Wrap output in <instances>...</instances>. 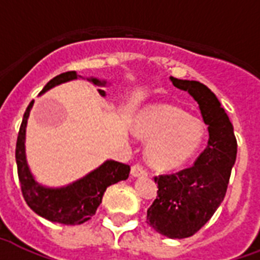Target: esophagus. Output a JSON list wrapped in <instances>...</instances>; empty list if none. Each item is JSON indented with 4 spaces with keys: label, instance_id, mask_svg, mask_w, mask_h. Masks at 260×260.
I'll list each match as a JSON object with an SVG mask.
<instances>
[{
    "label": "esophagus",
    "instance_id": "1",
    "mask_svg": "<svg viewBox=\"0 0 260 260\" xmlns=\"http://www.w3.org/2000/svg\"><path fill=\"white\" fill-rule=\"evenodd\" d=\"M146 175H148V172H146V170H145L141 164H134V166L132 167V176H134V178L146 176Z\"/></svg>",
    "mask_w": 260,
    "mask_h": 260
}]
</instances>
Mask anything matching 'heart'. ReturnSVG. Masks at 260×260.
I'll use <instances>...</instances> for the list:
<instances>
[{"label":"heart","mask_w":260,"mask_h":260,"mask_svg":"<svg viewBox=\"0 0 260 260\" xmlns=\"http://www.w3.org/2000/svg\"><path fill=\"white\" fill-rule=\"evenodd\" d=\"M137 134L149 140L146 156L152 166L172 170L188 161L202 145L205 126L175 106H156L144 111L136 122Z\"/></svg>","instance_id":"obj_1"}]
</instances>
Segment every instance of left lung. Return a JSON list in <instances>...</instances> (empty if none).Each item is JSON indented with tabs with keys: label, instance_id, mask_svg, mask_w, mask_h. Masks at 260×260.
<instances>
[{
	"label": "left lung",
	"instance_id": "left-lung-1",
	"mask_svg": "<svg viewBox=\"0 0 260 260\" xmlns=\"http://www.w3.org/2000/svg\"><path fill=\"white\" fill-rule=\"evenodd\" d=\"M176 88L198 103L209 141L188 168L154 176L157 197L148 209L146 222L170 239H184L198 232L224 201L237 154L233 126L216 94L199 81L171 77Z\"/></svg>",
	"mask_w": 260,
	"mask_h": 260
}]
</instances>
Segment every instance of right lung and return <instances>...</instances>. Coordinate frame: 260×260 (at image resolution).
<instances>
[{"label":"right lung","instance_id":"add662e5","mask_svg":"<svg viewBox=\"0 0 260 260\" xmlns=\"http://www.w3.org/2000/svg\"><path fill=\"white\" fill-rule=\"evenodd\" d=\"M78 74L76 72H66L59 74L46 84L40 94L51 89L53 86L70 80H76ZM89 81L93 82L94 85H106V81H99L98 78H89ZM99 93L106 96V92L103 89H99ZM32 104L34 102L29 103V106L24 112L23 122L17 136V144H16L17 174H19L24 199L36 214H39L46 220L65 225L84 224L96 213L107 187L128 178L130 166L108 160L99 168L92 171L90 174L69 186L61 188H48L39 184L28 168L25 160V146H24L27 119Z\"/></svg>","mask_w":260,"mask_h":260}]
</instances>
